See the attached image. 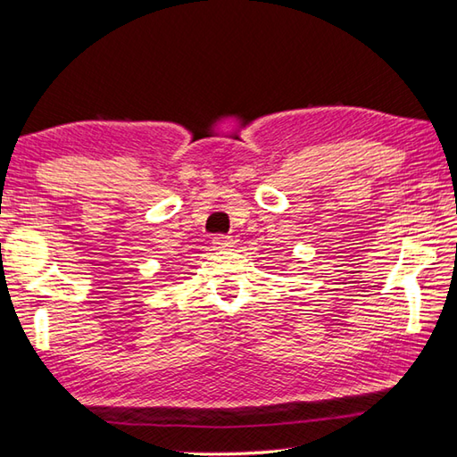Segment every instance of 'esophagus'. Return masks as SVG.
Segmentation results:
<instances>
[{
  "label": "esophagus",
  "mask_w": 457,
  "mask_h": 457,
  "mask_svg": "<svg viewBox=\"0 0 457 457\" xmlns=\"http://www.w3.org/2000/svg\"><path fill=\"white\" fill-rule=\"evenodd\" d=\"M232 246H235V240H232L230 237L219 235V237L212 238V248H215V250H230Z\"/></svg>",
  "instance_id": "34e87169"
}]
</instances>
